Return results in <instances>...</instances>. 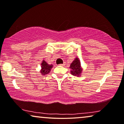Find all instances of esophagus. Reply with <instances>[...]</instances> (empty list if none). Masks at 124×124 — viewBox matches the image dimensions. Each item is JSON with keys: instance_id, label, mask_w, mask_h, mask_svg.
<instances>
[{"instance_id": "1", "label": "esophagus", "mask_w": 124, "mask_h": 124, "mask_svg": "<svg viewBox=\"0 0 124 124\" xmlns=\"http://www.w3.org/2000/svg\"><path fill=\"white\" fill-rule=\"evenodd\" d=\"M59 65H60V66H64V64H59Z\"/></svg>"}]
</instances>
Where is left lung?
Masks as SVG:
<instances>
[{
	"label": "left lung",
	"instance_id": "obj_1",
	"mask_svg": "<svg viewBox=\"0 0 124 124\" xmlns=\"http://www.w3.org/2000/svg\"><path fill=\"white\" fill-rule=\"evenodd\" d=\"M70 68L71 69V73L72 75L76 76H81V73L83 72V69L81 67V63L78 57H76L70 64Z\"/></svg>",
	"mask_w": 124,
	"mask_h": 124
}]
</instances>
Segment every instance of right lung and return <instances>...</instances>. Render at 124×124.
I'll return each mask as SVG.
<instances>
[{
	"label": "right lung",
	"instance_id": "add662e5",
	"mask_svg": "<svg viewBox=\"0 0 124 124\" xmlns=\"http://www.w3.org/2000/svg\"><path fill=\"white\" fill-rule=\"evenodd\" d=\"M52 67H53L52 64H49L47 63L46 61H45L44 60H43L41 63V69L40 70V73L42 74V75L48 74L49 72H50V70H51Z\"/></svg>",
	"mask_w": 124,
	"mask_h": 124
}]
</instances>
